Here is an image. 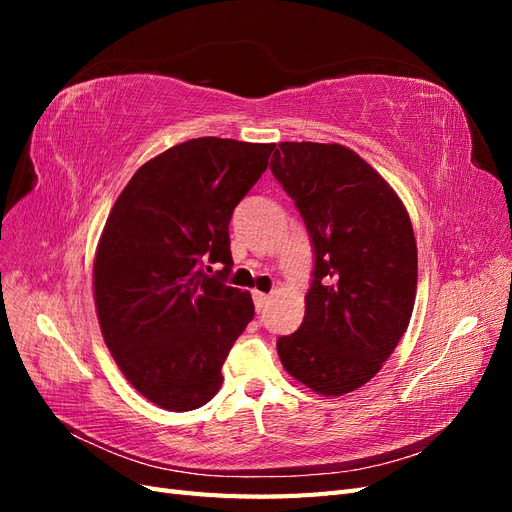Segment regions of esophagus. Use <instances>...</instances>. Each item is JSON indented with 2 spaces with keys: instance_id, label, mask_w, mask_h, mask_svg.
I'll list each match as a JSON object with an SVG mask.
<instances>
[{
  "instance_id": "1",
  "label": "esophagus",
  "mask_w": 512,
  "mask_h": 512,
  "mask_svg": "<svg viewBox=\"0 0 512 512\" xmlns=\"http://www.w3.org/2000/svg\"><path fill=\"white\" fill-rule=\"evenodd\" d=\"M254 305H256V312H262V309L267 307V303H269V294H265V292H258V290H254Z\"/></svg>"
}]
</instances>
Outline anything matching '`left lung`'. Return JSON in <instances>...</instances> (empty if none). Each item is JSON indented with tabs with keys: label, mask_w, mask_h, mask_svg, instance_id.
Wrapping results in <instances>:
<instances>
[{
	"label": "left lung",
	"mask_w": 512,
	"mask_h": 512,
	"mask_svg": "<svg viewBox=\"0 0 512 512\" xmlns=\"http://www.w3.org/2000/svg\"><path fill=\"white\" fill-rule=\"evenodd\" d=\"M271 173L314 247L299 331L277 339L292 378L337 397L374 378L404 337L416 297V241L393 188L344 145L280 143Z\"/></svg>",
	"instance_id": "left-lung-1"
}]
</instances>
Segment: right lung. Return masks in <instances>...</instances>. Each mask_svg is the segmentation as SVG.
<instances>
[{
	"mask_svg": "<svg viewBox=\"0 0 512 512\" xmlns=\"http://www.w3.org/2000/svg\"><path fill=\"white\" fill-rule=\"evenodd\" d=\"M273 151L192 138L138 168L108 213L94 262L102 337L128 382L164 410L200 408L220 391L226 356L254 318L250 292L226 284L228 224ZM205 261L223 271L207 276Z\"/></svg>",
	"mask_w": 512,
	"mask_h": 512,
	"instance_id": "1",
	"label": "right lung"
}]
</instances>
